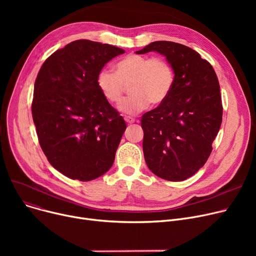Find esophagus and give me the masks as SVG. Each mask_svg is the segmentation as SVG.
I'll list each match as a JSON object with an SVG mask.
<instances>
[{"instance_id": "obj_1", "label": "esophagus", "mask_w": 256, "mask_h": 256, "mask_svg": "<svg viewBox=\"0 0 256 256\" xmlns=\"http://www.w3.org/2000/svg\"><path fill=\"white\" fill-rule=\"evenodd\" d=\"M124 120H126V122H128V124H134V122H135V119H134L132 117H130V116L124 117Z\"/></svg>"}]
</instances>
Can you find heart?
<instances>
[{
  "label": "heart",
  "mask_w": 256,
  "mask_h": 256,
  "mask_svg": "<svg viewBox=\"0 0 256 256\" xmlns=\"http://www.w3.org/2000/svg\"><path fill=\"white\" fill-rule=\"evenodd\" d=\"M176 74L171 64L163 58L128 55L116 64V72L104 68L100 72L96 85L106 102L120 104L126 87L132 94L120 106L124 114L135 115L152 104L166 100L174 86Z\"/></svg>",
  "instance_id": "heart-1"
}]
</instances>
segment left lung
<instances>
[{
    "label": "left lung",
    "instance_id": "8db88e82",
    "mask_svg": "<svg viewBox=\"0 0 256 256\" xmlns=\"http://www.w3.org/2000/svg\"><path fill=\"white\" fill-rule=\"evenodd\" d=\"M156 52L166 57L176 74L165 102L145 113L143 152L156 176L182 182L202 167L222 122L219 80L212 66L189 46L154 42L136 54Z\"/></svg>",
    "mask_w": 256,
    "mask_h": 256
}]
</instances>
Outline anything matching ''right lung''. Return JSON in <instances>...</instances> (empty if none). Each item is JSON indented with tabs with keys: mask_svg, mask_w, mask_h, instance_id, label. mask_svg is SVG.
I'll list each match as a JSON object with an SVG mask.
<instances>
[{
	"mask_svg": "<svg viewBox=\"0 0 256 256\" xmlns=\"http://www.w3.org/2000/svg\"><path fill=\"white\" fill-rule=\"evenodd\" d=\"M124 50L80 39L44 61L34 85L32 116L50 165L72 180L89 182L109 170L126 128L100 92L102 67Z\"/></svg>",
	"mask_w": 256,
	"mask_h": 256,
	"instance_id": "1",
	"label": "right lung"
}]
</instances>
